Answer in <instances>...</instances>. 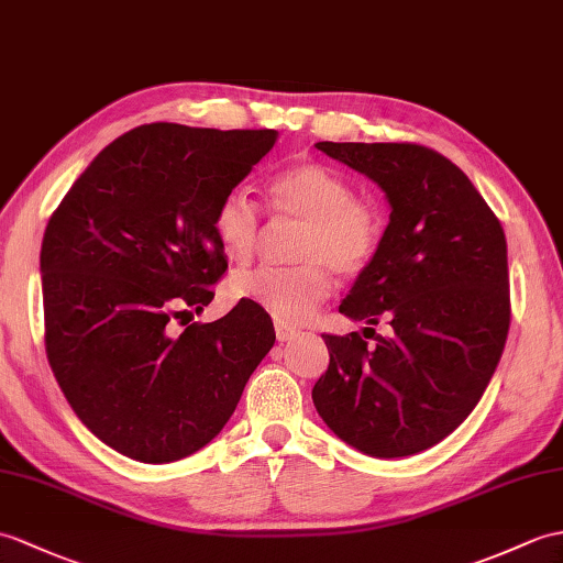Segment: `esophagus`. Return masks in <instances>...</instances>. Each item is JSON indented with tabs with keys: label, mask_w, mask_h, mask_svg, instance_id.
<instances>
[{
	"label": "esophagus",
	"mask_w": 563,
	"mask_h": 563,
	"mask_svg": "<svg viewBox=\"0 0 563 563\" xmlns=\"http://www.w3.org/2000/svg\"><path fill=\"white\" fill-rule=\"evenodd\" d=\"M299 331L292 329V325H285V323H276V338L280 343H290L292 338H297Z\"/></svg>",
	"instance_id": "34e87169"
}]
</instances>
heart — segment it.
<instances>
[{
  "label": "heart",
  "mask_w": 563,
  "mask_h": 563,
  "mask_svg": "<svg viewBox=\"0 0 563 563\" xmlns=\"http://www.w3.org/2000/svg\"><path fill=\"white\" fill-rule=\"evenodd\" d=\"M271 208L280 218L305 222L297 242V268H258L230 280L234 299L271 313L278 323H302L333 292V268L355 276L369 266L384 240V211L372 196L352 194L338 169L305 161L271 179ZM216 238L232 261L246 264L258 252L261 211L250 191L238 187L222 196L213 216Z\"/></svg>",
  "instance_id": "b5f03b06"
}]
</instances>
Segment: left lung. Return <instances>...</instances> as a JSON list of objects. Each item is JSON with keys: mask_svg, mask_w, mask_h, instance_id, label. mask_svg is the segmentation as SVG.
<instances>
[{"mask_svg": "<svg viewBox=\"0 0 563 563\" xmlns=\"http://www.w3.org/2000/svg\"><path fill=\"white\" fill-rule=\"evenodd\" d=\"M329 158L382 187V246L341 313L376 325L323 335L329 369L311 400L338 439L374 459H402L446 439L494 376L511 323L506 234L459 165L415 143L319 141ZM372 331L374 329H364Z\"/></svg>", "mask_w": 563, "mask_h": 563, "instance_id": "1", "label": "left lung"}]
</instances>
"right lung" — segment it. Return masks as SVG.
<instances>
[{"mask_svg": "<svg viewBox=\"0 0 563 563\" xmlns=\"http://www.w3.org/2000/svg\"><path fill=\"white\" fill-rule=\"evenodd\" d=\"M276 141L273 129L136 126L47 222L49 367L78 420L126 459L161 465L211 443L276 343L268 313L242 299L191 323L228 271L216 208Z\"/></svg>", "mask_w": 563, "mask_h": 563, "instance_id": "right-lung-1", "label": "right lung"}]
</instances>
